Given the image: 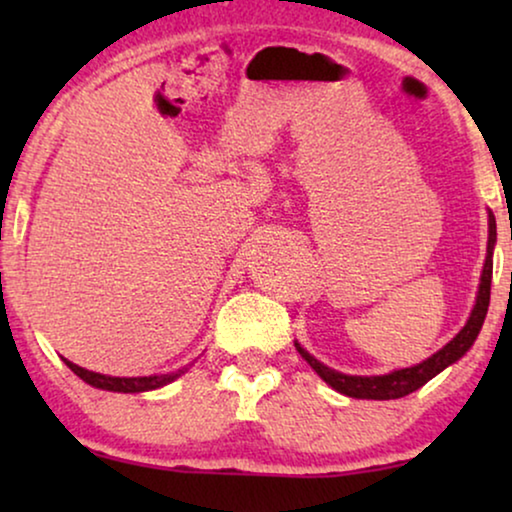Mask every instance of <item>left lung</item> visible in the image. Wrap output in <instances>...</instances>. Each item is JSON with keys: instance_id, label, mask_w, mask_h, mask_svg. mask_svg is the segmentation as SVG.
Wrapping results in <instances>:
<instances>
[{"instance_id": "obj_1", "label": "left lung", "mask_w": 512, "mask_h": 512, "mask_svg": "<svg viewBox=\"0 0 512 512\" xmlns=\"http://www.w3.org/2000/svg\"><path fill=\"white\" fill-rule=\"evenodd\" d=\"M494 242H496V221L494 214H489V242H487V261H485V270H482L480 277V291H478V300H475V307L468 317L466 326L457 333V338H452L447 345L431 356L419 363V366L412 368H403V370H394L389 375H375V377H359V375H342L338 370H331L324 363H319L314 356L305 352L303 347L296 342V349L300 356L310 363L321 380L326 384H331L335 391L340 394L352 396V398H373V401H391V398H403L417 391L419 387H424L431 377H436L440 370H445L450 363L461 359L471 345L478 338L482 321L487 317V307H489V291H492V254H494Z\"/></svg>"}]
</instances>
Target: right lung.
I'll use <instances>...</instances> for the list:
<instances>
[{
	"label": "right lung",
	"instance_id": "obj_1",
	"mask_svg": "<svg viewBox=\"0 0 512 512\" xmlns=\"http://www.w3.org/2000/svg\"><path fill=\"white\" fill-rule=\"evenodd\" d=\"M69 368L74 370L76 375L81 377L83 382L93 384L97 389H107V391H123V394H137V391H149V389H158L163 384L177 380V377L184 373V370H177V373H167V375H151V377H109V375H100L93 373V370H86L76 363L62 359Z\"/></svg>",
	"mask_w": 512,
	"mask_h": 512
}]
</instances>
